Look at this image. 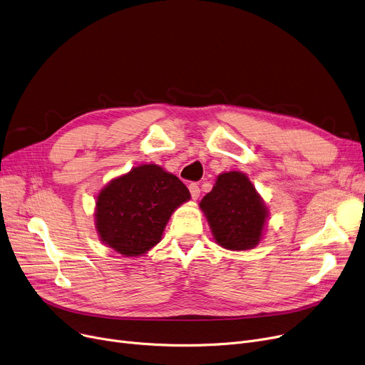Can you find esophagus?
I'll return each instance as SVG.
<instances>
[{
  "mask_svg": "<svg viewBox=\"0 0 365 365\" xmlns=\"http://www.w3.org/2000/svg\"><path fill=\"white\" fill-rule=\"evenodd\" d=\"M189 192H190V197H192L194 200H198L200 194H201V189L198 186V183H189Z\"/></svg>",
  "mask_w": 365,
  "mask_h": 365,
  "instance_id": "1",
  "label": "esophagus"
}]
</instances>
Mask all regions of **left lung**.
Here are the masks:
<instances>
[{
  "mask_svg": "<svg viewBox=\"0 0 365 365\" xmlns=\"http://www.w3.org/2000/svg\"><path fill=\"white\" fill-rule=\"evenodd\" d=\"M200 207L219 245L227 250H248L259 244L267 210L242 173L220 175Z\"/></svg>",
  "mask_w": 365,
  "mask_h": 365,
  "instance_id": "8db88e82",
  "label": "left lung"
}]
</instances>
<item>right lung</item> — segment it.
<instances>
[{
	"label": "right lung",
	"mask_w": 365,
	"mask_h": 365,
	"mask_svg": "<svg viewBox=\"0 0 365 365\" xmlns=\"http://www.w3.org/2000/svg\"><path fill=\"white\" fill-rule=\"evenodd\" d=\"M189 198L183 182L160 165L134 167L99 194L98 234L115 252L140 256L161 241L171 213Z\"/></svg>",
	"instance_id": "add662e5"
}]
</instances>
